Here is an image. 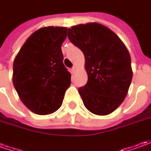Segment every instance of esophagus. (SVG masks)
Returning a JSON list of instances; mask_svg holds the SVG:
<instances>
[{
    "instance_id": "esophagus-1",
    "label": "esophagus",
    "mask_w": 151,
    "mask_h": 151,
    "mask_svg": "<svg viewBox=\"0 0 151 151\" xmlns=\"http://www.w3.org/2000/svg\"><path fill=\"white\" fill-rule=\"evenodd\" d=\"M76 70H77V67H76V66H73L72 69H71V72H72L73 73H74Z\"/></svg>"
}]
</instances>
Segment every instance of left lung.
<instances>
[{
  "mask_svg": "<svg viewBox=\"0 0 151 151\" xmlns=\"http://www.w3.org/2000/svg\"><path fill=\"white\" fill-rule=\"evenodd\" d=\"M68 38L85 56L87 83L78 89L84 106L106 116L120 106L133 78L129 51L113 31L97 22L68 29Z\"/></svg>",
  "mask_w": 151,
  "mask_h": 151,
  "instance_id": "8db88e82",
  "label": "left lung"
}]
</instances>
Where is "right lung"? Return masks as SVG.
<instances>
[{"instance_id": "right-lung-1", "label": "right lung", "mask_w": 151, "mask_h": 151, "mask_svg": "<svg viewBox=\"0 0 151 151\" xmlns=\"http://www.w3.org/2000/svg\"><path fill=\"white\" fill-rule=\"evenodd\" d=\"M66 36V27L40 28L15 57L13 83L22 102L34 113L47 115L58 110L71 84L61 51Z\"/></svg>"}]
</instances>
